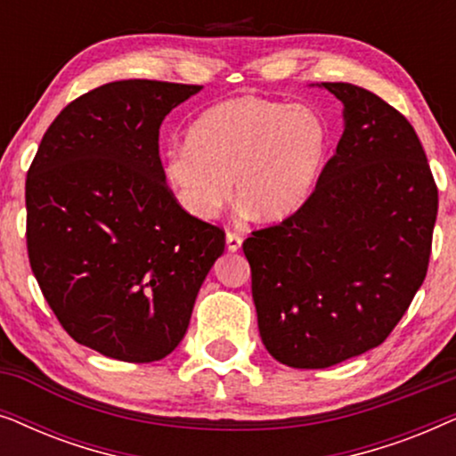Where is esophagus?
<instances>
[{"mask_svg":"<svg viewBox=\"0 0 456 456\" xmlns=\"http://www.w3.org/2000/svg\"><path fill=\"white\" fill-rule=\"evenodd\" d=\"M242 247V236L236 232H228L226 234V248L230 253H236Z\"/></svg>","mask_w":456,"mask_h":456,"instance_id":"obj_1","label":"esophagus"}]
</instances>
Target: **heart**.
Masks as SVG:
<instances>
[{"instance_id":"heart-1","label":"heart","mask_w":456,"mask_h":456,"mask_svg":"<svg viewBox=\"0 0 456 456\" xmlns=\"http://www.w3.org/2000/svg\"><path fill=\"white\" fill-rule=\"evenodd\" d=\"M328 124L307 105L232 97L191 124L186 145L164 155L178 203L211 220L230 197L257 222H280L307 201L326 159Z\"/></svg>"}]
</instances>
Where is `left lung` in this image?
<instances>
[{
  "label": "left lung",
  "mask_w": 456,
  "mask_h": 456,
  "mask_svg": "<svg viewBox=\"0 0 456 456\" xmlns=\"http://www.w3.org/2000/svg\"><path fill=\"white\" fill-rule=\"evenodd\" d=\"M342 133L303 208L242 242L259 336L297 370H323L388 338L428 272L438 189L407 118L351 83Z\"/></svg>",
  "instance_id": "8db88e82"
}]
</instances>
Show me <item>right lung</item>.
Wrapping results in <instances>:
<instances>
[{
	"instance_id": "obj_1",
	"label": "right lung",
	"mask_w": 456,
	"mask_h": 456,
	"mask_svg": "<svg viewBox=\"0 0 456 456\" xmlns=\"http://www.w3.org/2000/svg\"><path fill=\"white\" fill-rule=\"evenodd\" d=\"M203 86L116 80L52 122L27 174V245L78 345L128 363L184 338L224 232L180 208L159 161L164 118Z\"/></svg>"
}]
</instances>
